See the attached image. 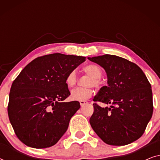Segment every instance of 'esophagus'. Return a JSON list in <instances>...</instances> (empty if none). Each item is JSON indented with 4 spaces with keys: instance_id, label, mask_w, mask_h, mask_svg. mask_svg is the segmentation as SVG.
Instances as JSON below:
<instances>
[{
    "instance_id": "1",
    "label": "esophagus",
    "mask_w": 160,
    "mask_h": 160,
    "mask_svg": "<svg viewBox=\"0 0 160 160\" xmlns=\"http://www.w3.org/2000/svg\"><path fill=\"white\" fill-rule=\"evenodd\" d=\"M87 103H88V102H87V100H80V105H81V106H84V105L87 104Z\"/></svg>"
}]
</instances>
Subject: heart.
<instances>
[{
	"label": "heart",
	"instance_id": "1",
	"mask_svg": "<svg viewBox=\"0 0 160 160\" xmlns=\"http://www.w3.org/2000/svg\"><path fill=\"white\" fill-rule=\"evenodd\" d=\"M84 71L89 76H91L87 86H94L98 87L100 86V78L102 76V71L97 65H87L84 68ZM77 82V75L76 71H71L65 78V83L69 88H72ZM93 90L90 87H79L76 88L71 92V98L74 100H85L92 95Z\"/></svg>",
	"mask_w": 160,
	"mask_h": 160
}]
</instances>
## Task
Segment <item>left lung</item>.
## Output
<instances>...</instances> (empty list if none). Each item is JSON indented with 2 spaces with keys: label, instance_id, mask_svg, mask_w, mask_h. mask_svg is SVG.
I'll return each instance as SVG.
<instances>
[{
  "label": "left lung",
  "instance_id": "left-lung-1",
  "mask_svg": "<svg viewBox=\"0 0 160 160\" xmlns=\"http://www.w3.org/2000/svg\"><path fill=\"white\" fill-rule=\"evenodd\" d=\"M106 71L108 86L100 88L89 119L92 128L108 145L124 146L141 137L153 113L152 91L143 71L136 64L111 54L88 58Z\"/></svg>",
  "mask_w": 160,
  "mask_h": 160
}]
</instances>
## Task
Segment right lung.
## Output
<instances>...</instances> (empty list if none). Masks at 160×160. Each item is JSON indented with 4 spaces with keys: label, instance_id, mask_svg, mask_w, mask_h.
Returning a JSON list of instances; mask_svg holds the SVG:
<instances>
[{
    "label": "right lung",
    "instance_id": "obj_1",
    "mask_svg": "<svg viewBox=\"0 0 160 160\" xmlns=\"http://www.w3.org/2000/svg\"><path fill=\"white\" fill-rule=\"evenodd\" d=\"M85 60V57L60 53L39 57L13 82L8 118L17 138L26 146L50 147L66 132L80 103L63 101L71 95L65 78Z\"/></svg>",
    "mask_w": 160,
    "mask_h": 160
}]
</instances>
